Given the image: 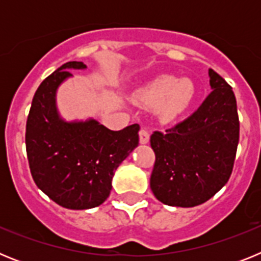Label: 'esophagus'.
Listing matches in <instances>:
<instances>
[{"label":"esophagus","instance_id":"34e87169","mask_svg":"<svg viewBox=\"0 0 261 261\" xmlns=\"http://www.w3.org/2000/svg\"><path fill=\"white\" fill-rule=\"evenodd\" d=\"M149 138H150V133L146 128H141L140 130V142L141 144H147L149 142Z\"/></svg>","mask_w":261,"mask_h":261}]
</instances>
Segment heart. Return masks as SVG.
Segmentation results:
<instances>
[{"mask_svg":"<svg viewBox=\"0 0 261 261\" xmlns=\"http://www.w3.org/2000/svg\"><path fill=\"white\" fill-rule=\"evenodd\" d=\"M195 96V86L190 80H177L172 75H162L147 85L141 93L144 102L151 106L163 103L166 117H175L188 108Z\"/></svg>","mask_w":261,"mask_h":261,"instance_id":"obj_1","label":"heart"}]
</instances>
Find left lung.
I'll list each match as a JSON object with an SVG mask.
<instances>
[{
    "label": "left lung",
    "instance_id": "8db88e82",
    "mask_svg": "<svg viewBox=\"0 0 261 261\" xmlns=\"http://www.w3.org/2000/svg\"><path fill=\"white\" fill-rule=\"evenodd\" d=\"M212 93L186 120L150 137L155 154L150 188L161 202L192 208L227 183L239 142V117L232 89L209 69Z\"/></svg>",
    "mask_w": 261,
    "mask_h": 261
}]
</instances>
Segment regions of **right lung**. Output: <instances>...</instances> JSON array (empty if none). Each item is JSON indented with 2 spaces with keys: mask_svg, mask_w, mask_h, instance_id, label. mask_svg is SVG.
Segmentation results:
<instances>
[{
  "mask_svg": "<svg viewBox=\"0 0 261 261\" xmlns=\"http://www.w3.org/2000/svg\"><path fill=\"white\" fill-rule=\"evenodd\" d=\"M69 61L48 75L36 90L26 124V151L36 186L66 209L95 208L112 188L120 163L138 145L140 125L111 130L96 120L66 123L56 110V90L70 77L69 69H85Z\"/></svg>",
  "mask_w": 261,
  "mask_h": 261,
  "instance_id": "right-lung-1",
  "label": "right lung"
}]
</instances>
